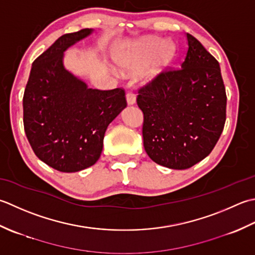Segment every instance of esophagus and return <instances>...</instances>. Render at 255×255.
Instances as JSON below:
<instances>
[{
  "label": "esophagus",
  "instance_id": "34e87169",
  "mask_svg": "<svg viewBox=\"0 0 255 255\" xmlns=\"http://www.w3.org/2000/svg\"><path fill=\"white\" fill-rule=\"evenodd\" d=\"M127 101H128V105H134L135 101H136V97L133 92L128 91L127 92Z\"/></svg>",
  "mask_w": 255,
  "mask_h": 255
}]
</instances>
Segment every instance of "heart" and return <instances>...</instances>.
<instances>
[{
	"instance_id": "obj_1",
	"label": "heart",
	"mask_w": 255,
	"mask_h": 255,
	"mask_svg": "<svg viewBox=\"0 0 255 255\" xmlns=\"http://www.w3.org/2000/svg\"><path fill=\"white\" fill-rule=\"evenodd\" d=\"M175 54V46L171 41H164L159 37L143 38L133 44L127 50L117 55L116 61L126 69H136L148 61L153 62L145 70V76H153L165 67L173 58Z\"/></svg>"
}]
</instances>
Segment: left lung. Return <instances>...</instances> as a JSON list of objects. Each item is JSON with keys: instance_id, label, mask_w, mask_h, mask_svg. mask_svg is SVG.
Listing matches in <instances>:
<instances>
[{"instance_id": "obj_1", "label": "left lung", "mask_w": 255, "mask_h": 255, "mask_svg": "<svg viewBox=\"0 0 255 255\" xmlns=\"http://www.w3.org/2000/svg\"><path fill=\"white\" fill-rule=\"evenodd\" d=\"M180 68L166 67L138 88L143 143L155 163L186 169L211 153L225 128L227 95L219 62L187 33Z\"/></svg>"}]
</instances>
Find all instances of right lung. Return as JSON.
I'll use <instances>...</instances> for the list:
<instances>
[{
	"label": "right lung",
	"instance_id": "1",
	"mask_svg": "<svg viewBox=\"0 0 255 255\" xmlns=\"http://www.w3.org/2000/svg\"><path fill=\"white\" fill-rule=\"evenodd\" d=\"M92 29L60 36L36 58L23 97L25 134L40 160L62 173L96 164L107 128L127 107L123 88H88L62 65V54Z\"/></svg>",
	"mask_w": 255,
	"mask_h": 255
}]
</instances>
